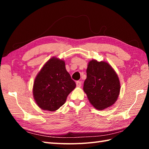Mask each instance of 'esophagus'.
Instances as JSON below:
<instances>
[{"label": "esophagus", "instance_id": "34e87169", "mask_svg": "<svg viewBox=\"0 0 149 149\" xmlns=\"http://www.w3.org/2000/svg\"><path fill=\"white\" fill-rule=\"evenodd\" d=\"M81 84H82V83H81V81H77L76 82V86H77V87H81Z\"/></svg>", "mask_w": 149, "mask_h": 149}]
</instances>
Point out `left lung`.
<instances>
[{"instance_id":"left-lung-1","label":"left lung","mask_w":149,"mask_h":149,"mask_svg":"<svg viewBox=\"0 0 149 149\" xmlns=\"http://www.w3.org/2000/svg\"><path fill=\"white\" fill-rule=\"evenodd\" d=\"M87 77L83 90L90 104L98 110H103L115 103L119 96L120 83L118 75L108 63L89 61Z\"/></svg>"}]
</instances>
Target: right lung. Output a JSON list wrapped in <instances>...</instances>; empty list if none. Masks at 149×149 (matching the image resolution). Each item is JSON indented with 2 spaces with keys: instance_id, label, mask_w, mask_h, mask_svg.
<instances>
[{
  "instance_id": "right-lung-1",
  "label": "right lung",
  "mask_w": 149,
  "mask_h": 149,
  "mask_svg": "<svg viewBox=\"0 0 149 149\" xmlns=\"http://www.w3.org/2000/svg\"><path fill=\"white\" fill-rule=\"evenodd\" d=\"M76 84L66 71L63 59L52 57L43 65L34 79L33 93L43 110L54 111L66 102Z\"/></svg>"
}]
</instances>
